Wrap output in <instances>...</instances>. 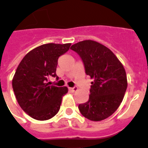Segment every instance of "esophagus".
Wrapping results in <instances>:
<instances>
[{
	"label": "esophagus",
	"instance_id": "1",
	"mask_svg": "<svg viewBox=\"0 0 148 148\" xmlns=\"http://www.w3.org/2000/svg\"><path fill=\"white\" fill-rule=\"evenodd\" d=\"M69 90H70L71 91H72V92H76V91H77L78 88L77 86H74V87H70Z\"/></svg>",
	"mask_w": 148,
	"mask_h": 148
}]
</instances>
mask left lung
Listing matches in <instances>:
<instances>
[{"label": "left lung", "instance_id": "left-lung-1", "mask_svg": "<svg viewBox=\"0 0 148 148\" xmlns=\"http://www.w3.org/2000/svg\"><path fill=\"white\" fill-rule=\"evenodd\" d=\"M71 49L78 54L85 73L92 79L88 101L79 104L83 116L102 121L112 115L124 98L128 83L125 68L107 47L92 40L74 44Z\"/></svg>", "mask_w": 148, "mask_h": 148}]
</instances>
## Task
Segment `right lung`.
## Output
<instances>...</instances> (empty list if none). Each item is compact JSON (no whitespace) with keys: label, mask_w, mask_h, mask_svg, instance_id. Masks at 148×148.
Listing matches in <instances>:
<instances>
[{"label":"right lung","mask_w":148,"mask_h":148,"mask_svg":"<svg viewBox=\"0 0 148 148\" xmlns=\"http://www.w3.org/2000/svg\"><path fill=\"white\" fill-rule=\"evenodd\" d=\"M71 45L49 43L36 47L25 55L16 68L12 81L16 98L23 110L35 119H50L59 111L68 88L46 82L50 76L58 78V60Z\"/></svg>","instance_id":"right-lung-1"}]
</instances>
